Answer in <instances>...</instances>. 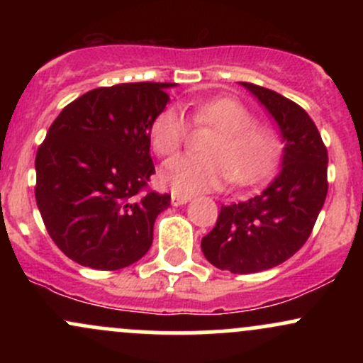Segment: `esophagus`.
<instances>
[{"mask_svg": "<svg viewBox=\"0 0 363 363\" xmlns=\"http://www.w3.org/2000/svg\"><path fill=\"white\" fill-rule=\"evenodd\" d=\"M189 196H184V194H172V198H170V203H172V206H181V205H186L187 201H189Z\"/></svg>", "mask_w": 363, "mask_h": 363, "instance_id": "1", "label": "esophagus"}]
</instances>
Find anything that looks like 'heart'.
Wrapping results in <instances>:
<instances>
[{"label": "heart", "instance_id": "obj_1", "mask_svg": "<svg viewBox=\"0 0 363 363\" xmlns=\"http://www.w3.org/2000/svg\"><path fill=\"white\" fill-rule=\"evenodd\" d=\"M193 123L215 133L203 143L205 155H177L165 162L160 179L174 193L216 189L227 179L237 186H251L268 179L280 165L285 147L280 133L259 126L251 111L234 99L218 97L198 104ZM187 133L184 112L170 106L153 121L150 141L157 155L169 157L181 148Z\"/></svg>", "mask_w": 363, "mask_h": 363}]
</instances>
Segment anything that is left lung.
Returning <instances> with one entry per match:
<instances>
[{"label":"left lung","mask_w":363,"mask_h":363,"mask_svg":"<svg viewBox=\"0 0 363 363\" xmlns=\"http://www.w3.org/2000/svg\"><path fill=\"white\" fill-rule=\"evenodd\" d=\"M242 85L280 126L283 167L262 193L222 206L201 249L216 268L247 274L281 264L307 242L328 194V150L298 104L254 83Z\"/></svg>","instance_id":"obj_1"}]
</instances>
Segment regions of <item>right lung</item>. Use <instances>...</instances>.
Returning <instances> with one entry per match:
<instances>
[{
    "instance_id": "right-lung-1",
    "label": "right lung",
    "mask_w": 363,
    "mask_h": 363,
    "mask_svg": "<svg viewBox=\"0 0 363 363\" xmlns=\"http://www.w3.org/2000/svg\"><path fill=\"white\" fill-rule=\"evenodd\" d=\"M174 83H119L65 107L35 155V201L48 234L69 259L126 268L148 252L170 194L148 187L155 172L150 129Z\"/></svg>"
}]
</instances>
